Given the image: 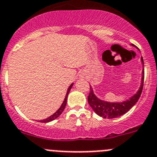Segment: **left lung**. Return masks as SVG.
Masks as SVG:
<instances>
[{"mask_svg": "<svg viewBox=\"0 0 157 157\" xmlns=\"http://www.w3.org/2000/svg\"><path fill=\"white\" fill-rule=\"evenodd\" d=\"M134 46V45H132ZM141 61L144 66L143 59L141 57ZM143 82H144V67L142 72L141 85L137 93L135 94L129 99L123 102H108L100 99L94 94L93 89L90 86V93L87 97V101L94 112L99 116L105 118H115L128 112L140 99L143 91Z\"/></svg>", "mask_w": 157, "mask_h": 157, "instance_id": "1", "label": "left lung"}]
</instances>
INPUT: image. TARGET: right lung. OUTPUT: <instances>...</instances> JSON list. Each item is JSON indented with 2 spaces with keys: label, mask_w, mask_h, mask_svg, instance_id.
Wrapping results in <instances>:
<instances>
[{
  "label": "right lung",
  "mask_w": 157,
  "mask_h": 157,
  "mask_svg": "<svg viewBox=\"0 0 157 157\" xmlns=\"http://www.w3.org/2000/svg\"><path fill=\"white\" fill-rule=\"evenodd\" d=\"M73 85H74V83H71V84H70V87H69L68 90H67V94H66L65 98H64V101H63V102L62 105H61V106H60V108H59V109L57 110L56 112L55 113L53 114V115H51L50 117H49V118H45V119L40 120V122H45V123H46V122H49V121H52V120H54V119H56V118H58V117L59 116V115H60L61 114H62V112H63L64 108H65L66 105H67V97H68V94H69V92H70V89H71V88H72V87H73Z\"/></svg>",
  "instance_id": "add662e5"
}]
</instances>
